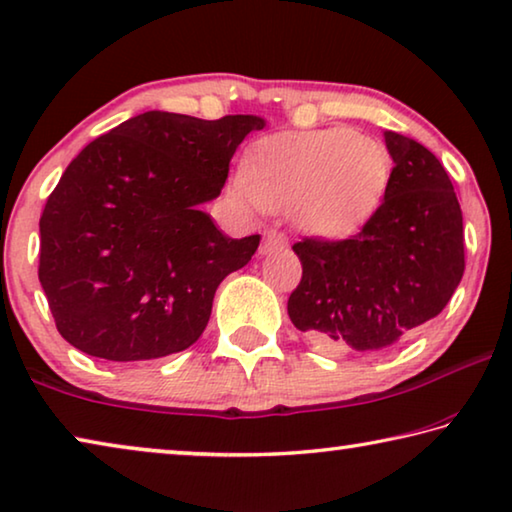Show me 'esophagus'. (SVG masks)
Instances as JSON below:
<instances>
[{"label": "esophagus", "mask_w": 512, "mask_h": 512, "mask_svg": "<svg viewBox=\"0 0 512 512\" xmlns=\"http://www.w3.org/2000/svg\"><path fill=\"white\" fill-rule=\"evenodd\" d=\"M281 247H286V238H283V235L277 233V231H267L265 240H263V247H261L263 254H272V251H277Z\"/></svg>", "instance_id": "1"}]
</instances>
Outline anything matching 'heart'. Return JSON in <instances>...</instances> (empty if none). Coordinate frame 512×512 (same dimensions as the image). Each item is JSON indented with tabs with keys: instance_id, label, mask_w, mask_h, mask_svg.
Returning a JSON list of instances; mask_svg holds the SVG:
<instances>
[{
	"instance_id": "obj_1",
	"label": "heart",
	"mask_w": 512,
	"mask_h": 512,
	"mask_svg": "<svg viewBox=\"0 0 512 512\" xmlns=\"http://www.w3.org/2000/svg\"><path fill=\"white\" fill-rule=\"evenodd\" d=\"M391 160L380 141L327 128L256 141L235 192L265 210H290L302 229L341 238L357 231L387 194Z\"/></svg>"
}]
</instances>
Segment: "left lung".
<instances>
[{
	"label": "left lung",
	"mask_w": 512,
	"mask_h": 512,
	"mask_svg": "<svg viewBox=\"0 0 512 512\" xmlns=\"http://www.w3.org/2000/svg\"><path fill=\"white\" fill-rule=\"evenodd\" d=\"M389 187L361 231L302 238L293 325L325 352L391 348L442 313L465 272V229L453 183L426 146L384 130Z\"/></svg>",
	"instance_id": "left-lung-1"
}]
</instances>
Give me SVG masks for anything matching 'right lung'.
Masks as SVG:
<instances>
[{"mask_svg":"<svg viewBox=\"0 0 512 512\" xmlns=\"http://www.w3.org/2000/svg\"><path fill=\"white\" fill-rule=\"evenodd\" d=\"M263 125L144 112L68 164L41 215L38 279L73 348L144 361L196 343L217 286L261 242L224 235L201 203L219 196L235 148Z\"/></svg>","mask_w":512,"mask_h":512,"instance_id":"1","label":"right lung"}]
</instances>
